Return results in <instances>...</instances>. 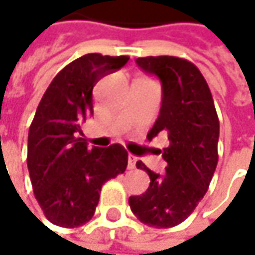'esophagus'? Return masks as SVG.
I'll return each instance as SVG.
<instances>
[{
    "instance_id": "obj_1",
    "label": "esophagus",
    "mask_w": 255,
    "mask_h": 255,
    "mask_svg": "<svg viewBox=\"0 0 255 255\" xmlns=\"http://www.w3.org/2000/svg\"><path fill=\"white\" fill-rule=\"evenodd\" d=\"M136 161H137V158L134 155H128V169L130 170H133L136 167Z\"/></svg>"
}]
</instances>
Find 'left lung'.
<instances>
[{
  "instance_id": "left-lung-1",
  "label": "left lung",
  "mask_w": 255,
  "mask_h": 255,
  "mask_svg": "<svg viewBox=\"0 0 255 255\" xmlns=\"http://www.w3.org/2000/svg\"><path fill=\"white\" fill-rule=\"evenodd\" d=\"M136 62L157 76L163 88L160 115L148 139L163 133L170 143L163 149L164 173L136 163L151 182L128 203L143 224L169 229L185 221L209 188L218 163L220 121L211 89L193 62L176 56H146Z\"/></svg>"
}]
</instances>
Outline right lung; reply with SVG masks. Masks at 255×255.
Listing matches in <instances>:
<instances>
[{
  "label": "right lung",
  "mask_w": 255,
  "mask_h": 255,
  "mask_svg": "<svg viewBox=\"0 0 255 255\" xmlns=\"http://www.w3.org/2000/svg\"><path fill=\"white\" fill-rule=\"evenodd\" d=\"M128 56L83 55L65 65L46 89L28 133L26 164L34 196L46 218L59 227L88 223L106 181L124 173L128 154L122 145L88 148L80 124L92 115V89Z\"/></svg>",
  "instance_id": "obj_1"
}]
</instances>
